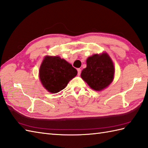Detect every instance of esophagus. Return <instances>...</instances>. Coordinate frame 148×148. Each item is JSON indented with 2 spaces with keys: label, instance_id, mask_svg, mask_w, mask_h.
<instances>
[{
  "label": "esophagus",
  "instance_id": "1",
  "mask_svg": "<svg viewBox=\"0 0 148 148\" xmlns=\"http://www.w3.org/2000/svg\"><path fill=\"white\" fill-rule=\"evenodd\" d=\"M77 74H78V76H80L81 70L80 69H77Z\"/></svg>",
  "mask_w": 148,
  "mask_h": 148
}]
</instances>
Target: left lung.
Segmentation results:
<instances>
[{
  "instance_id": "8db88e82",
  "label": "left lung",
  "mask_w": 148,
  "mask_h": 148,
  "mask_svg": "<svg viewBox=\"0 0 148 148\" xmlns=\"http://www.w3.org/2000/svg\"><path fill=\"white\" fill-rule=\"evenodd\" d=\"M114 67L108 53L95 54L86 60V67L81 72V77L95 91L108 87L114 79Z\"/></svg>"
}]
</instances>
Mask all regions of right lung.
<instances>
[{
	"label": "right lung",
	"instance_id": "add662e5",
	"mask_svg": "<svg viewBox=\"0 0 148 148\" xmlns=\"http://www.w3.org/2000/svg\"><path fill=\"white\" fill-rule=\"evenodd\" d=\"M77 71L58 56H46L39 69V79L49 92L56 93L64 89Z\"/></svg>",
	"mask_w": 148,
	"mask_h": 148
}]
</instances>
